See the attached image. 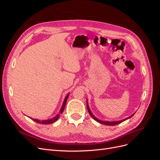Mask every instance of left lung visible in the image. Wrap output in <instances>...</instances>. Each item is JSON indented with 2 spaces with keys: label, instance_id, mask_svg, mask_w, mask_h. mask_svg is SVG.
<instances>
[{
  "label": "left lung",
  "instance_id": "obj_1",
  "mask_svg": "<svg viewBox=\"0 0 160 160\" xmlns=\"http://www.w3.org/2000/svg\"><path fill=\"white\" fill-rule=\"evenodd\" d=\"M87 108H88V110L89 113L90 114V115L91 116L92 118H93L95 121H97V122H99V123H102V124H103V125H115L119 124V123H121L122 122H124V121H125L126 119L131 118H132V116L135 114V113H133V115L129 116V118H125V119H123V120H121V121H118V122H108V121H101V120H99V119H98L97 118H95V116H94V115L91 113V110H90V109H89V105H88V101H87Z\"/></svg>",
  "mask_w": 160,
  "mask_h": 160
}]
</instances>
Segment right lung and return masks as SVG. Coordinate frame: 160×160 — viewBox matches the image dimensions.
<instances>
[{"label":"right lung","mask_w":160,"mask_h":160,"mask_svg":"<svg viewBox=\"0 0 160 160\" xmlns=\"http://www.w3.org/2000/svg\"><path fill=\"white\" fill-rule=\"evenodd\" d=\"M69 95V93L67 94V96L65 97V98L64 101H63V103H62L61 109V110H60V111H59V113L57 114V115L55 116V117L52 118H51V119H46V120H42V121L39 120V119H33V118H31L32 120L35 121V122H36L38 123H42V124H46V125H47V124H50V123H53V122H56V121L59 118V117H60V113H62V111H63V110H64V109H65V105H66V103H67V98H68Z\"/></svg>","instance_id":"add662e5"}]
</instances>
